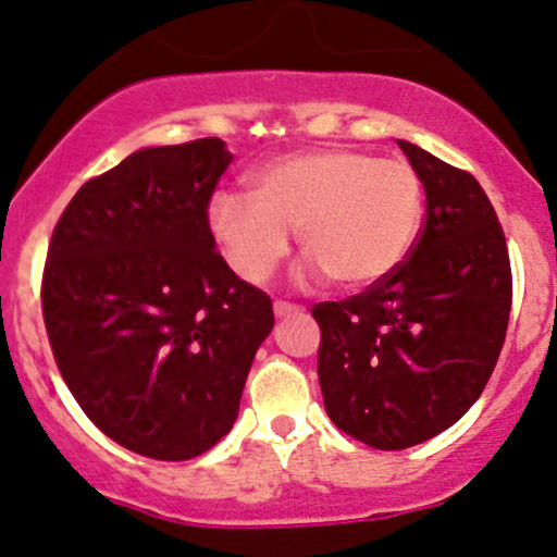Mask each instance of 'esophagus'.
Returning <instances> with one entry per match:
<instances>
[{"mask_svg": "<svg viewBox=\"0 0 557 557\" xmlns=\"http://www.w3.org/2000/svg\"><path fill=\"white\" fill-rule=\"evenodd\" d=\"M304 306L298 304H287V300H274V314L277 317H290V314H300Z\"/></svg>", "mask_w": 557, "mask_h": 557, "instance_id": "1", "label": "esophagus"}]
</instances>
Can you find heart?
I'll return each instance as SVG.
<instances>
[{
  "label": "heart",
  "mask_w": 557,
  "mask_h": 557,
  "mask_svg": "<svg viewBox=\"0 0 557 557\" xmlns=\"http://www.w3.org/2000/svg\"><path fill=\"white\" fill-rule=\"evenodd\" d=\"M424 220V183L406 159L354 149L285 154L251 172V196L216 190L207 225L230 270L267 283L290 251V230L311 272L343 287L385 280L408 257Z\"/></svg>",
  "instance_id": "obj_1"
}]
</instances>
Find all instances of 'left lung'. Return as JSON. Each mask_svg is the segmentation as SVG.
<instances>
[{
  "label": "left lung",
  "mask_w": 557,
  "mask_h": 557,
  "mask_svg": "<svg viewBox=\"0 0 557 557\" xmlns=\"http://www.w3.org/2000/svg\"><path fill=\"white\" fill-rule=\"evenodd\" d=\"M398 146L426 194L417 243L385 280L311 309L327 417L376 450L424 443L474 406L513 298L508 243L476 177L408 140Z\"/></svg>",
  "instance_id": "obj_1"
}]
</instances>
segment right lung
<instances>
[{
  "label": "right lung",
  "instance_id": "1",
  "mask_svg": "<svg viewBox=\"0 0 557 557\" xmlns=\"http://www.w3.org/2000/svg\"><path fill=\"white\" fill-rule=\"evenodd\" d=\"M230 162L220 138L140 149L83 183L49 243L41 309L62 380L107 437L154 461L233 430L274 324L207 225Z\"/></svg>",
  "mask_w": 557,
  "mask_h": 557
}]
</instances>
